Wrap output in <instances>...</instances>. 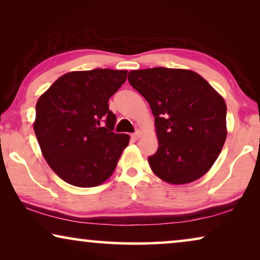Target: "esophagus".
Instances as JSON below:
<instances>
[{"mask_svg": "<svg viewBox=\"0 0 260 260\" xmlns=\"http://www.w3.org/2000/svg\"><path fill=\"white\" fill-rule=\"evenodd\" d=\"M140 137H141V131L140 130H137L136 133L131 134V138H133V140H138Z\"/></svg>", "mask_w": 260, "mask_h": 260, "instance_id": "obj_1", "label": "esophagus"}]
</instances>
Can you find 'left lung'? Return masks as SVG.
<instances>
[{
  "label": "left lung",
  "instance_id": "obj_1",
  "mask_svg": "<svg viewBox=\"0 0 260 260\" xmlns=\"http://www.w3.org/2000/svg\"><path fill=\"white\" fill-rule=\"evenodd\" d=\"M127 80L149 103L158 149L148 162L155 175L172 184L200 179L216 161L226 141V103L190 70L131 71Z\"/></svg>",
  "mask_w": 260,
  "mask_h": 260
}]
</instances>
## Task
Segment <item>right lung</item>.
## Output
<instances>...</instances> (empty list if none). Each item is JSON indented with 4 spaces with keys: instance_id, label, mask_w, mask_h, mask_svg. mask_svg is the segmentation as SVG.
Masks as SVG:
<instances>
[{
    "instance_id": "1",
    "label": "right lung",
    "mask_w": 260,
    "mask_h": 260,
    "mask_svg": "<svg viewBox=\"0 0 260 260\" xmlns=\"http://www.w3.org/2000/svg\"><path fill=\"white\" fill-rule=\"evenodd\" d=\"M126 74L110 69L70 72L39 98L34 133L45 159L65 182L95 187L115 172L130 137L113 133L116 116L108 103Z\"/></svg>"
}]
</instances>
